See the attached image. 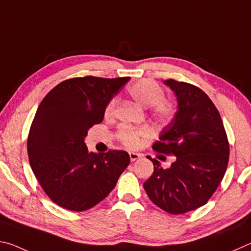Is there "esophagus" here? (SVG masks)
Instances as JSON below:
<instances>
[{"instance_id": "esophagus-1", "label": "esophagus", "mask_w": 251, "mask_h": 251, "mask_svg": "<svg viewBox=\"0 0 251 251\" xmlns=\"http://www.w3.org/2000/svg\"><path fill=\"white\" fill-rule=\"evenodd\" d=\"M129 155H130V160H131V162H133V161H135V160H138L140 156V154H138V153H133V152H131V153H129Z\"/></svg>"}]
</instances>
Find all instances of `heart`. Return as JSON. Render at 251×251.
Here are the masks:
<instances>
[{
	"label": "heart",
	"mask_w": 251,
	"mask_h": 251,
	"mask_svg": "<svg viewBox=\"0 0 251 251\" xmlns=\"http://www.w3.org/2000/svg\"><path fill=\"white\" fill-rule=\"evenodd\" d=\"M128 94L144 108L151 107L150 114L153 120L161 125H168L177 112V103L174 100L164 98V89L151 79H141L128 87ZM117 98H111L104 108V116L112 117L116 111ZM147 135L143 129H131L122 126L118 132V138L128 148L139 146L140 140Z\"/></svg>",
	"instance_id": "obj_1"
}]
</instances>
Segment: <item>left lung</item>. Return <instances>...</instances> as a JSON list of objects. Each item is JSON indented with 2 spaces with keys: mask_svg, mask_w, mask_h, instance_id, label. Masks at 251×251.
<instances>
[{
  "mask_svg": "<svg viewBox=\"0 0 251 251\" xmlns=\"http://www.w3.org/2000/svg\"><path fill=\"white\" fill-rule=\"evenodd\" d=\"M164 83L176 96L177 112L152 148L176 160L163 169L149 156L154 171L143 187L157 207L178 215L201 207L213 196L226 172L229 143L221 114L203 90L174 79Z\"/></svg>",
  "mask_w": 251,
  "mask_h": 251,
  "instance_id": "1",
  "label": "left lung"
}]
</instances>
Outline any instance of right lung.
<instances>
[{"instance_id": "1", "label": "right lung", "mask_w": 251, "mask_h": 251, "mask_svg": "<svg viewBox=\"0 0 251 251\" xmlns=\"http://www.w3.org/2000/svg\"><path fill=\"white\" fill-rule=\"evenodd\" d=\"M130 77L67 79L48 92L30 126V168L47 196L60 207L83 212L109 195L130 163L128 152H88L85 138L102 122L108 101Z\"/></svg>"}]
</instances>
